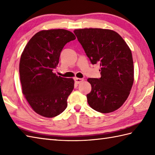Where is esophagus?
Here are the masks:
<instances>
[{"label": "esophagus", "mask_w": 155, "mask_h": 155, "mask_svg": "<svg viewBox=\"0 0 155 155\" xmlns=\"http://www.w3.org/2000/svg\"><path fill=\"white\" fill-rule=\"evenodd\" d=\"M74 82L76 84H80L81 83H82V82L84 81L83 78H77V77H75L74 78Z\"/></svg>", "instance_id": "obj_1"}]
</instances>
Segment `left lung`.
Returning <instances> with one entry per match:
<instances>
[{"mask_svg":"<svg viewBox=\"0 0 155 155\" xmlns=\"http://www.w3.org/2000/svg\"><path fill=\"white\" fill-rule=\"evenodd\" d=\"M74 33L91 63L101 67V78L87 80L92 87L87 95L88 104L102 113L117 110L127 99L134 82L130 49L112 30L76 29Z\"/></svg>","mask_w":155,"mask_h":155,"instance_id":"left-lung-1","label":"left lung"}]
</instances>
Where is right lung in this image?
I'll list each match as a JSON object with an SVG mask.
<instances>
[{"label": "right lung", "instance_id": "obj_1", "mask_svg": "<svg viewBox=\"0 0 155 155\" xmlns=\"http://www.w3.org/2000/svg\"><path fill=\"white\" fill-rule=\"evenodd\" d=\"M76 38L64 29L41 31L32 37L23 51L19 64L22 93L37 114L52 118L67 107L74 80L53 72L61 52L67 42Z\"/></svg>", "mask_w": 155, "mask_h": 155}]
</instances>
